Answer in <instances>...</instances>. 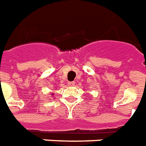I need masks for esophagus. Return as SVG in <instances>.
I'll return each mask as SVG.
<instances>
[{
	"instance_id": "1",
	"label": "esophagus",
	"mask_w": 146,
	"mask_h": 146,
	"mask_svg": "<svg viewBox=\"0 0 146 146\" xmlns=\"http://www.w3.org/2000/svg\"><path fill=\"white\" fill-rule=\"evenodd\" d=\"M68 86H70V87H73V86H74V82H70L68 83Z\"/></svg>"
}]
</instances>
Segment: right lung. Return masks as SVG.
I'll use <instances>...</instances> for the list:
<instances>
[{
  "label": "right lung",
  "mask_w": 146,
  "mask_h": 146,
  "mask_svg": "<svg viewBox=\"0 0 146 146\" xmlns=\"http://www.w3.org/2000/svg\"><path fill=\"white\" fill-rule=\"evenodd\" d=\"M53 95H54V94H52V96H53Z\"/></svg>",
  "instance_id": "obj_1"
}]
</instances>
